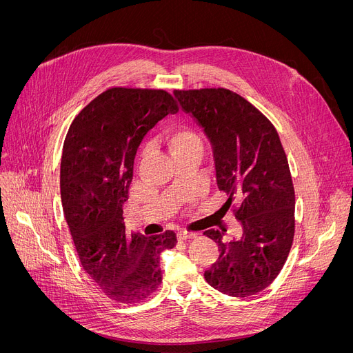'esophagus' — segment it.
<instances>
[{
    "mask_svg": "<svg viewBox=\"0 0 353 353\" xmlns=\"http://www.w3.org/2000/svg\"><path fill=\"white\" fill-rule=\"evenodd\" d=\"M196 235H197L196 232H188V231H179L177 232L179 239H191V238H194Z\"/></svg>",
    "mask_w": 353,
    "mask_h": 353,
    "instance_id": "esophagus-1",
    "label": "esophagus"
}]
</instances>
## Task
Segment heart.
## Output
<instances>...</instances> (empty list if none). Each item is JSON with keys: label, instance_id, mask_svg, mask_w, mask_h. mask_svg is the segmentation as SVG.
I'll return each mask as SVG.
<instances>
[{"label": "heart", "instance_id": "1", "mask_svg": "<svg viewBox=\"0 0 353 353\" xmlns=\"http://www.w3.org/2000/svg\"><path fill=\"white\" fill-rule=\"evenodd\" d=\"M166 142L172 152L184 146H200V139L197 135L188 130H183V128H173V130H170L166 134Z\"/></svg>", "mask_w": 353, "mask_h": 353}]
</instances>
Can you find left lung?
Instances as JSON below:
<instances>
[{
	"label": "left lung",
	"instance_id": "1",
	"mask_svg": "<svg viewBox=\"0 0 353 353\" xmlns=\"http://www.w3.org/2000/svg\"><path fill=\"white\" fill-rule=\"evenodd\" d=\"M183 111L193 115L212 149L216 185L235 207L238 238L227 230L204 232L219 256L204 272L215 290L248 297L272 284L294 236V187L273 123L239 94L227 88L174 90Z\"/></svg>",
	"mask_w": 353,
	"mask_h": 353
}]
</instances>
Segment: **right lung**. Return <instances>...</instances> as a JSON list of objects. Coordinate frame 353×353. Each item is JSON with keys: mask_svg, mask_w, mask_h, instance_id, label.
I'll return each mask as SVG.
<instances>
[{"mask_svg": "<svg viewBox=\"0 0 353 353\" xmlns=\"http://www.w3.org/2000/svg\"><path fill=\"white\" fill-rule=\"evenodd\" d=\"M177 111L165 90L114 87L79 112L63 145L60 194L77 254L94 284L118 303L156 290L160 253L177 242L173 231L126 235L122 216L142 139Z\"/></svg>", "mask_w": 353, "mask_h": 353, "instance_id": "right-lung-1", "label": "right lung"}]
</instances>
